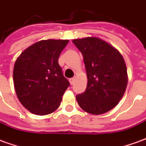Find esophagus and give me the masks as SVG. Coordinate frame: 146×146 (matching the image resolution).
<instances>
[{
  "label": "esophagus",
  "mask_w": 146,
  "mask_h": 146,
  "mask_svg": "<svg viewBox=\"0 0 146 146\" xmlns=\"http://www.w3.org/2000/svg\"><path fill=\"white\" fill-rule=\"evenodd\" d=\"M74 80H75V78L74 77H73V78H70V82L71 84H73V83H74Z\"/></svg>",
  "instance_id": "34e87169"
}]
</instances>
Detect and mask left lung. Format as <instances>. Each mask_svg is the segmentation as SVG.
<instances>
[{
  "mask_svg": "<svg viewBox=\"0 0 146 146\" xmlns=\"http://www.w3.org/2000/svg\"><path fill=\"white\" fill-rule=\"evenodd\" d=\"M82 53L88 85L76 96L80 108L91 114H102L118 104L127 84V67L119 51L97 37L73 40Z\"/></svg>",
  "mask_w": 146,
  "mask_h": 146,
  "instance_id": "left-lung-1",
  "label": "left lung"
}]
</instances>
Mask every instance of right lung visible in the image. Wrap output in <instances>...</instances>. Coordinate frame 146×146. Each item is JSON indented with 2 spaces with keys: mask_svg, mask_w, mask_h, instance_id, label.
Segmentation results:
<instances>
[{
  "mask_svg": "<svg viewBox=\"0 0 146 146\" xmlns=\"http://www.w3.org/2000/svg\"><path fill=\"white\" fill-rule=\"evenodd\" d=\"M68 42L40 40L27 48L15 61L13 80L16 95L33 114L43 116L57 110L70 85L58 64V57Z\"/></svg>",
  "mask_w": 146,
  "mask_h": 146,
  "instance_id": "right-lung-1",
  "label": "right lung"
}]
</instances>
